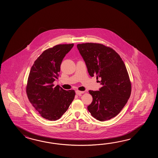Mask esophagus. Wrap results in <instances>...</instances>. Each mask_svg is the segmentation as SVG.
<instances>
[{
    "mask_svg": "<svg viewBox=\"0 0 158 158\" xmlns=\"http://www.w3.org/2000/svg\"><path fill=\"white\" fill-rule=\"evenodd\" d=\"M83 93H84V91H81L79 90L76 91V94L78 95H80L81 94H83Z\"/></svg>",
    "mask_w": 158,
    "mask_h": 158,
    "instance_id": "34e87169",
    "label": "esophagus"
}]
</instances>
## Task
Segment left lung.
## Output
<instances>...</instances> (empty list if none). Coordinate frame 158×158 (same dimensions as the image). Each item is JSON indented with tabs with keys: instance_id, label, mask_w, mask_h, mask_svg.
I'll return each mask as SVG.
<instances>
[{
	"instance_id": "left-lung-1",
	"label": "left lung",
	"mask_w": 158,
	"mask_h": 158,
	"mask_svg": "<svg viewBox=\"0 0 158 158\" xmlns=\"http://www.w3.org/2000/svg\"><path fill=\"white\" fill-rule=\"evenodd\" d=\"M78 50L89 74L101 79L99 91L89 90L93 102L87 107L93 117L101 121L117 116L127 103L131 85L128 71L120 55L112 48L96 43L78 44Z\"/></svg>"
}]
</instances>
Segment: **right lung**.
Instances as JSON below:
<instances>
[{
  "label": "right lung",
  "mask_w": 158,
  "mask_h": 158,
  "mask_svg": "<svg viewBox=\"0 0 158 158\" xmlns=\"http://www.w3.org/2000/svg\"><path fill=\"white\" fill-rule=\"evenodd\" d=\"M73 46V44H57L44 51L30 69L27 96L40 116L50 121L59 119L74 99V90H65L53 84L59 76L63 58Z\"/></svg>",
  "instance_id": "add662e5"
}]
</instances>
